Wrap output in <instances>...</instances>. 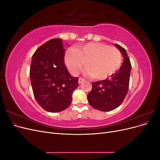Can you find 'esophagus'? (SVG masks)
I'll return each instance as SVG.
<instances>
[{
    "label": "esophagus",
    "instance_id": "34e87169",
    "mask_svg": "<svg viewBox=\"0 0 160 160\" xmlns=\"http://www.w3.org/2000/svg\"><path fill=\"white\" fill-rule=\"evenodd\" d=\"M84 81H85V79H83V78H81V77H80V78L78 80V83H79V84H81V83H82Z\"/></svg>",
    "mask_w": 160,
    "mask_h": 160
}]
</instances>
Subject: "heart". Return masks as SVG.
I'll use <instances>...</instances> for the list:
<instances>
[{"instance_id":"1","label":"heart","mask_w":160,"mask_h":160,"mask_svg":"<svg viewBox=\"0 0 160 160\" xmlns=\"http://www.w3.org/2000/svg\"><path fill=\"white\" fill-rule=\"evenodd\" d=\"M122 56L116 48L101 42H89L67 51L65 62L72 74L76 75L86 62L87 73L96 79L113 75L122 63Z\"/></svg>"}]
</instances>
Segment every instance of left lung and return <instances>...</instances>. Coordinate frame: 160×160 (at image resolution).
<instances>
[{
    "label": "left lung",
    "mask_w": 160,
    "mask_h": 160,
    "mask_svg": "<svg viewBox=\"0 0 160 160\" xmlns=\"http://www.w3.org/2000/svg\"><path fill=\"white\" fill-rule=\"evenodd\" d=\"M123 57L119 70L105 80L92 82V90L88 95L92 108L101 111H112L122 103L129 89L132 65L124 48L113 44Z\"/></svg>",
    "instance_id": "1"
}]
</instances>
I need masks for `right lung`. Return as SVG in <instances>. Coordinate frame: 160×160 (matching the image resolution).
<instances>
[{
  "instance_id": "obj_1",
  "label": "right lung",
  "mask_w": 160,
  "mask_h": 160,
  "mask_svg": "<svg viewBox=\"0 0 160 160\" xmlns=\"http://www.w3.org/2000/svg\"><path fill=\"white\" fill-rule=\"evenodd\" d=\"M64 57L62 40L53 38L38 47L32 57L30 79L34 97L48 112L66 109L79 86V78L71 77L65 65Z\"/></svg>"
}]
</instances>
